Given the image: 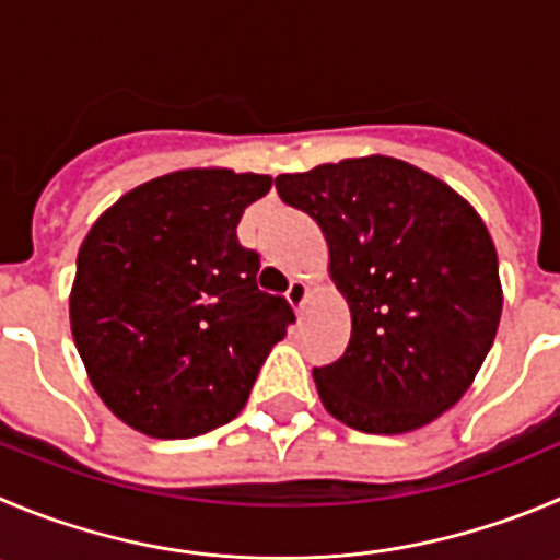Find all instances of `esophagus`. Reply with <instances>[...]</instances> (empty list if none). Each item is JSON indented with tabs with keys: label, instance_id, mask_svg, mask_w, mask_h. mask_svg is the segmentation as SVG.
<instances>
[{
	"label": "esophagus",
	"instance_id": "1",
	"mask_svg": "<svg viewBox=\"0 0 560 560\" xmlns=\"http://www.w3.org/2000/svg\"><path fill=\"white\" fill-rule=\"evenodd\" d=\"M306 298H310V284H306V281H301V279H292L290 290H287V301H290L292 310L304 312Z\"/></svg>",
	"mask_w": 560,
	"mask_h": 560
}]
</instances>
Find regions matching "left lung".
I'll list each match as a JSON object with an SVG mask.
<instances>
[{"mask_svg": "<svg viewBox=\"0 0 560 560\" xmlns=\"http://www.w3.org/2000/svg\"><path fill=\"white\" fill-rule=\"evenodd\" d=\"M281 201L317 221L351 310V342L315 368L331 417L406 433L472 386L503 312L498 250L472 203L384 154L276 176Z\"/></svg>", "mask_w": 560, "mask_h": 560, "instance_id": "8db88e82", "label": "left lung"}]
</instances>
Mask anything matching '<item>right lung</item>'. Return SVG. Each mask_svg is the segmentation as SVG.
<instances>
[{
    "label": "right lung",
    "mask_w": 560,
    "mask_h": 560,
    "mask_svg": "<svg viewBox=\"0 0 560 560\" xmlns=\"http://www.w3.org/2000/svg\"><path fill=\"white\" fill-rule=\"evenodd\" d=\"M273 179L187 168L143 182L82 240L68 298L93 389L154 439H190L243 411L259 368L295 320L256 287L259 254L237 223Z\"/></svg>",
    "instance_id": "obj_1"
}]
</instances>
